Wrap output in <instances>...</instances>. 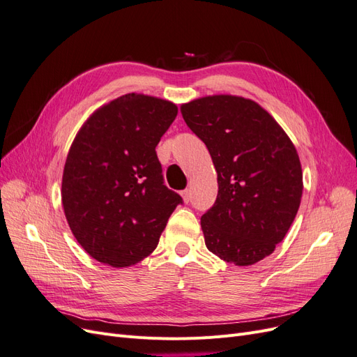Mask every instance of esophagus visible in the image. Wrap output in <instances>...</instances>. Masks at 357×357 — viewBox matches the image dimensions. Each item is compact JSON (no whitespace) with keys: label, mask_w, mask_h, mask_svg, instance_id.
<instances>
[{"label":"esophagus","mask_w":357,"mask_h":357,"mask_svg":"<svg viewBox=\"0 0 357 357\" xmlns=\"http://www.w3.org/2000/svg\"><path fill=\"white\" fill-rule=\"evenodd\" d=\"M181 197H183V199H185V202H189L190 198H192V190L190 189H185V190L181 192Z\"/></svg>","instance_id":"1"}]
</instances>
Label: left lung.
Returning <instances> with one entry per match:
<instances>
[{
  "instance_id": "1",
  "label": "left lung",
  "mask_w": 357,
  "mask_h": 357,
  "mask_svg": "<svg viewBox=\"0 0 357 357\" xmlns=\"http://www.w3.org/2000/svg\"><path fill=\"white\" fill-rule=\"evenodd\" d=\"M180 110L218 171V198L201 218L205 245L238 266L262 261L283 241L301 204L294 143L271 114L243 96H204Z\"/></svg>"
}]
</instances>
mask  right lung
Wrapping results in <instances>:
<instances>
[{
    "label": "right lung",
    "instance_id": "right-lung-1",
    "mask_svg": "<svg viewBox=\"0 0 357 357\" xmlns=\"http://www.w3.org/2000/svg\"><path fill=\"white\" fill-rule=\"evenodd\" d=\"M177 112L167 100L126 93L96 110L75 135L62 205L75 240L98 262L125 268L143 261L183 202L164 185L155 150Z\"/></svg>",
    "mask_w": 357,
    "mask_h": 357
}]
</instances>
